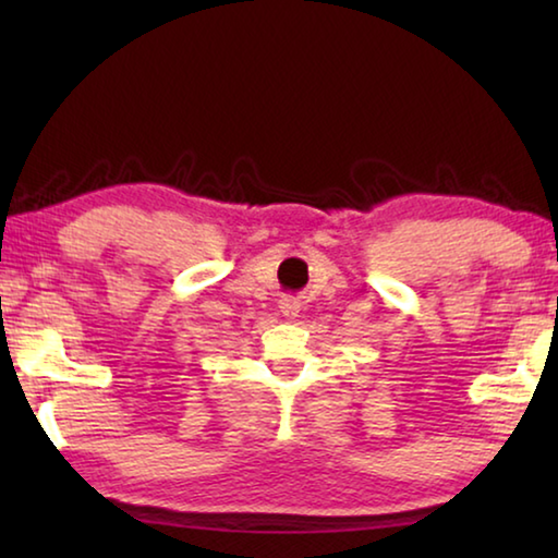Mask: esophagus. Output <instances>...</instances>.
I'll return each mask as SVG.
<instances>
[{
    "label": "esophagus",
    "instance_id": "esophagus-1",
    "mask_svg": "<svg viewBox=\"0 0 558 558\" xmlns=\"http://www.w3.org/2000/svg\"><path fill=\"white\" fill-rule=\"evenodd\" d=\"M280 313L286 315V317H298V313H300V302L292 300V298L280 300Z\"/></svg>",
    "mask_w": 558,
    "mask_h": 558
}]
</instances>
